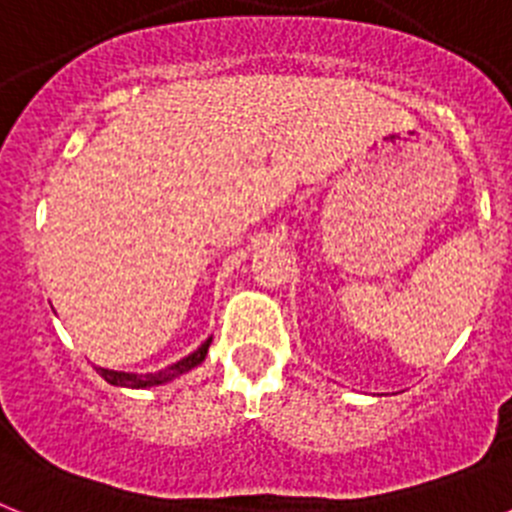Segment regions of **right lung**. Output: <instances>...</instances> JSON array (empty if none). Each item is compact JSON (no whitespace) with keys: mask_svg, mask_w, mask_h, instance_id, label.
Wrapping results in <instances>:
<instances>
[{"mask_svg":"<svg viewBox=\"0 0 512 512\" xmlns=\"http://www.w3.org/2000/svg\"><path fill=\"white\" fill-rule=\"evenodd\" d=\"M212 338H207L205 343H202L194 354H189L187 359L176 361V364H171L169 369H161V372L156 374H128V372H112V369H97L99 374H102L104 379L110 384H117V387H153V384H161V382H169V379L179 377V374L189 372V369H194L197 364H202L207 356V348H210Z\"/></svg>","mask_w":512,"mask_h":512,"instance_id":"add662e5","label":"right lung"}]
</instances>
